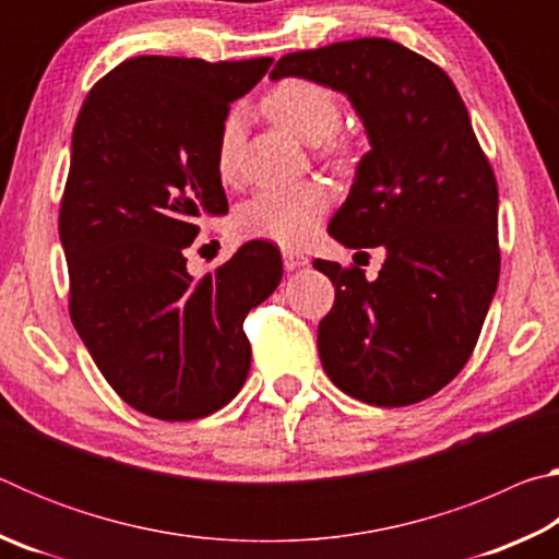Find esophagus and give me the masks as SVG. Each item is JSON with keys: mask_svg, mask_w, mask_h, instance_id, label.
<instances>
[{"mask_svg": "<svg viewBox=\"0 0 559 559\" xmlns=\"http://www.w3.org/2000/svg\"><path fill=\"white\" fill-rule=\"evenodd\" d=\"M283 266H286V271H296L300 266H308V257L306 253H298L293 249H283Z\"/></svg>", "mask_w": 559, "mask_h": 559, "instance_id": "1", "label": "esophagus"}]
</instances>
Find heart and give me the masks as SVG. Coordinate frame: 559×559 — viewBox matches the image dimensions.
Listing matches in <instances>:
<instances>
[{
  "label": "heart",
  "mask_w": 559,
  "mask_h": 559,
  "mask_svg": "<svg viewBox=\"0 0 559 559\" xmlns=\"http://www.w3.org/2000/svg\"><path fill=\"white\" fill-rule=\"evenodd\" d=\"M263 112L310 145L337 167L355 163V147L337 135L343 122V103L333 88L310 79H283L266 96ZM241 122L239 116L224 120L216 140V173L224 182L239 175ZM330 189L323 182H300L290 187L261 189L236 212V231L246 239L278 243L283 249H300L313 239L330 210Z\"/></svg>",
  "instance_id": "heart-1"
}]
</instances>
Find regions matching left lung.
Returning <instances> with one entry per match:
<instances>
[{"mask_svg": "<svg viewBox=\"0 0 559 559\" xmlns=\"http://www.w3.org/2000/svg\"><path fill=\"white\" fill-rule=\"evenodd\" d=\"M283 75L347 93L372 145L328 231L386 259L374 281L313 261L335 286L318 325L325 372L365 404L429 400L468 362L500 276L498 182L468 110L441 66L390 39L286 53Z\"/></svg>", "mask_w": 559, "mask_h": 559, "instance_id": "1", "label": "left lung"}]
</instances>
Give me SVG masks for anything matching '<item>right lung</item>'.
Masks as SVG:
<instances>
[{
    "label": "right lung",
    "mask_w": 559,
    "mask_h": 559,
    "mask_svg": "<svg viewBox=\"0 0 559 559\" xmlns=\"http://www.w3.org/2000/svg\"><path fill=\"white\" fill-rule=\"evenodd\" d=\"M271 63L135 56L75 118L59 212L71 320L120 400L155 419H202L234 400L251 367L243 320L283 276L269 241L187 273L202 216L229 212L219 130Z\"/></svg>",
    "instance_id": "1"
}]
</instances>
